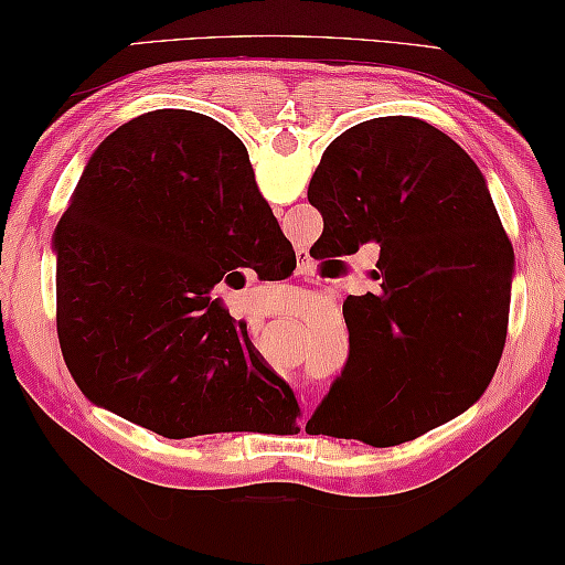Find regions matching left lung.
Masks as SVG:
<instances>
[{"label":"left lung","mask_w":565,"mask_h":565,"mask_svg":"<svg viewBox=\"0 0 565 565\" xmlns=\"http://www.w3.org/2000/svg\"><path fill=\"white\" fill-rule=\"evenodd\" d=\"M308 201L333 255L380 244L382 292L343 302L349 362L306 430L387 448L469 411L502 359L514 267L477 162L428 121L370 119L326 147Z\"/></svg>","instance_id":"8db88e82"}]
</instances>
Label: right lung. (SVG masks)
Returning a JSON list of instances; mask_svg holds the SVG:
<instances>
[{
  "label": "right lung",
  "instance_id": "add662e5",
  "mask_svg": "<svg viewBox=\"0 0 565 565\" xmlns=\"http://www.w3.org/2000/svg\"><path fill=\"white\" fill-rule=\"evenodd\" d=\"M273 242L290 255L224 125L160 109L111 132L53 234L58 339L81 392L166 438L300 430L290 384L211 298Z\"/></svg>",
  "mask_w": 565,
  "mask_h": 565
}]
</instances>
